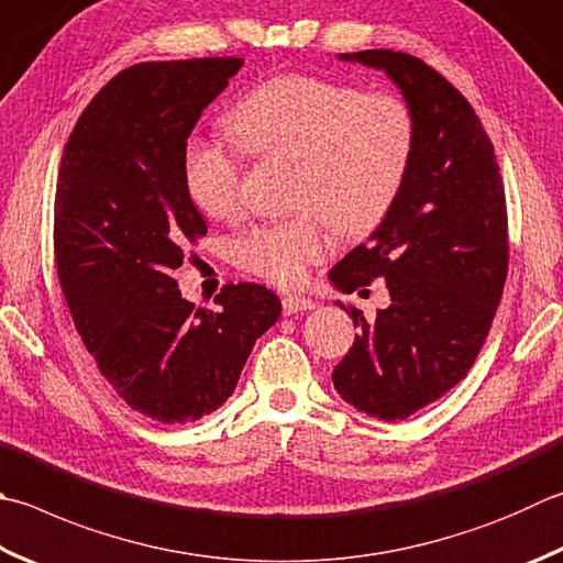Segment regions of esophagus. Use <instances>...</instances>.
Instances as JSON below:
<instances>
[{"label": "esophagus", "mask_w": 563, "mask_h": 563, "mask_svg": "<svg viewBox=\"0 0 563 563\" xmlns=\"http://www.w3.org/2000/svg\"><path fill=\"white\" fill-rule=\"evenodd\" d=\"M282 309H284V316H294L299 311L316 309V303L311 299H306V296L289 294V296H284V299H282Z\"/></svg>", "instance_id": "34e87169"}]
</instances>
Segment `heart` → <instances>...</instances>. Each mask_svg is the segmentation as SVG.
Masks as SVG:
<instances>
[{
  "label": "heart",
  "mask_w": 563,
  "mask_h": 563,
  "mask_svg": "<svg viewBox=\"0 0 563 563\" xmlns=\"http://www.w3.org/2000/svg\"><path fill=\"white\" fill-rule=\"evenodd\" d=\"M232 132L250 156L291 162V218L260 222L232 242L242 272L296 286L345 238L375 230L395 206L417 142L409 104L391 92L316 76H277L232 110ZM190 198L203 213L242 208L245 156L222 140H194L184 156Z\"/></svg>",
  "instance_id": "obj_1"
}]
</instances>
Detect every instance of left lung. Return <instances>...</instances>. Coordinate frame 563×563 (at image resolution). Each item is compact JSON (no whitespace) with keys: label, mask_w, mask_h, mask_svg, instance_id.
I'll list each match as a JSON object with an SVG mask.
<instances>
[{"label":"left lung","mask_w":563,"mask_h":563,"mask_svg":"<svg viewBox=\"0 0 563 563\" xmlns=\"http://www.w3.org/2000/svg\"><path fill=\"white\" fill-rule=\"evenodd\" d=\"M341 58L385 70L417 126L395 206L331 269L345 294L387 284L391 303L375 321L341 303L360 333L333 385L357 411L397 421L459 385L490 333L510 262L505 184L481 117L439 70L387 48Z\"/></svg>","instance_id":"1"}]
</instances>
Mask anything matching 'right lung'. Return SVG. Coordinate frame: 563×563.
<instances>
[{"mask_svg":"<svg viewBox=\"0 0 563 563\" xmlns=\"http://www.w3.org/2000/svg\"><path fill=\"white\" fill-rule=\"evenodd\" d=\"M242 58L136 63L104 85L63 150L53 250L88 353L134 411L196 421L235 391L254 341L282 303L262 284H225L218 309L174 279L206 235L186 184V142Z\"/></svg>","mask_w":563,"mask_h":563,"instance_id":"obj_1","label":"right lung"}]
</instances>
